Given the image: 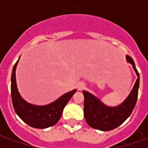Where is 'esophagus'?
<instances>
[{"mask_svg": "<svg viewBox=\"0 0 148 148\" xmlns=\"http://www.w3.org/2000/svg\"><path fill=\"white\" fill-rule=\"evenodd\" d=\"M85 87H86V84L82 82H78L77 84V90H82L85 89Z\"/></svg>", "mask_w": 148, "mask_h": 148, "instance_id": "34e87169", "label": "esophagus"}]
</instances>
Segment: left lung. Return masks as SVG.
<instances>
[{
  "label": "left lung",
  "instance_id": "obj_1",
  "mask_svg": "<svg viewBox=\"0 0 148 148\" xmlns=\"http://www.w3.org/2000/svg\"><path fill=\"white\" fill-rule=\"evenodd\" d=\"M126 59L132 65L138 78L129 96L121 106L116 107L106 106L91 93L83 91L85 119L87 124L93 128L101 131L112 130L123 124L133 111L138 97L140 74L132 57L126 55Z\"/></svg>",
  "mask_w": 148,
  "mask_h": 148
}]
</instances>
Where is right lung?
Segmentation results:
<instances>
[{
    "mask_svg": "<svg viewBox=\"0 0 148 148\" xmlns=\"http://www.w3.org/2000/svg\"><path fill=\"white\" fill-rule=\"evenodd\" d=\"M18 61L15 63L11 77L12 101L16 113L22 121L29 126L36 128H47L51 127L59 121L64 107L66 106L76 90L65 93L55 102L47 106H38L25 101L18 92L16 81V68Z\"/></svg>",
    "mask_w": 148,
    "mask_h": 148,
    "instance_id": "right-lung-1",
    "label": "right lung"
}]
</instances>
